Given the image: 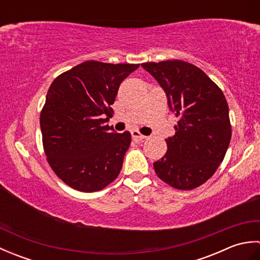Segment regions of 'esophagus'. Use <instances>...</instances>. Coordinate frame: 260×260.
<instances>
[{
  "label": "esophagus",
  "instance_id": "34e87169",
  "mask_svg": "<svg viewBox=\"0 0 260 260\" xmlns=\"http://www.w3.org/2000/svg\"><path fill=\"white\" fill-rule=\"evenodd\" d=\"M132 137L134 141H144L146 139V136L140 134L137 131H132Z\"/></svg>",
  "mask_w": 260,
  "mask_h": 260
}]
</instances>
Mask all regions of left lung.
<instances>
[{"mask_svg": "<svg viewBox=\"0 0 260 260\" xmlns=\"http://www.w3.org/2000/svg\"><path fill=\"white\" fill-rule=\"evenodd\" d=\"M179 117L165 155L153 163L165 183L192 190L208 181L223 161L231 139L229 107L221 89L194 64L182 60L145 62Z\"/></svg>", "mask_w": 260, "mask_h": 260, "instance_id": "left-lung-1", "label": "left lung"}]
</instances>
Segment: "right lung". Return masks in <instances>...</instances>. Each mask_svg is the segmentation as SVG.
<instances>
[{"label": "right lung", "mask_w": 260, "mask_h": 260, "mask_svg": "<svg viewBox=\"0 0 260 260\" xmlns=\"http://www.w3.org/2000/svg\"><path fill=\"white\" fill-rule=\"evenodd\" d=\"M139 67L90 60L49 88L40 114L43 148L53 172L73 189L99 191L118 176L132 135L106 123L120 82Z\"/></svg>", "instance_id": "obj_1"}]
</instances>
